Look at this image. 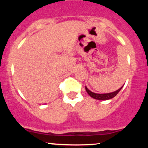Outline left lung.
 Masks as SVG:
<instances>
[{"label": "left lung", "instance_id": "1", "mask_svg": "<svg viewBox=\"0 0 148 148\" xmlns=\"http://www.w3.org/2000/svg\"><path fill=\"white\" fill-rule=\"evenodd\" d=\"M124 86V85H123ZM123 86H122L120 89L117 90L114 92H112L109 93H103V94H99V93H95L93 92L90 90L88 89V88L86 86V90L88 92V94L91 97H92L93 99H95L97 100H108L111 99L112 98H113L114 97L117 95V94L121 90V89L123 88Z\"/></svg>", "mask_w": 148, "mask_h": 148}]
</instances>
